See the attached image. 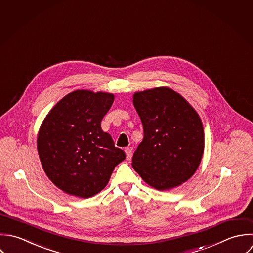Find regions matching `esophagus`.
<instances>
[{
	"label": "esophagus",
	"mask_w": 253,
	"mask_h": 253,
	"mask_svg": "<svg viewBox=\"0 0 253 253\" xmlns=\"http://www.w3.org/2000/svg\"><path fill=\"white\" fill-rule=\"evenodd\" d=\"M125 152H126V159L127 160H131V158H132V149L126 148L125 149Z\"/></svg>",
	"instance_id": "34e87169"
}]
</instances>
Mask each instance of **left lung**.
Wrapping results in <instances>:
<instances>
[{"instance_id": "8db88e82", "label": "left lung", "mask_w": 253, "mask_h": 253, "mask_svg": "<svg viewBox=\"0 0 253 253\" xmlns=\"http://www.w3.org/2000/svg\"><path fill=\"white\" fill-rule=\"evenodd\" d=\"M133 103L144 127L133 168L157 190L180 186L202 160L204 133L200 116L182 96L164 87L136 93Z\"/></svg>"}]
</instances>
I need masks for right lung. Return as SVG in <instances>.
Segmentation results:
<instances>
[{
    "instance_id": "obj_1",
    "label": "right lung",
    "mask_w": 253,
    "mask_h": 253,
    "mask_svg": "<svg viewBox=\"0 0 253 253\" xmlns=\"http://www.w3.org/2000/svg\"><path fill=\"white\" fill-rule=\"evenodd\" d=\"M113 95L75 91L58 101L43 121L37 140L42 166L63 192L91 198L109 181L125 152L114 146L101 122Z\"/></svg>"
}]
</instances>
